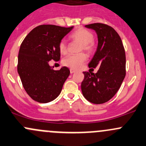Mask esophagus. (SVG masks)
Segmentation results:
<instances>
[{
	"label": "esophagus",
	"mask_w": 146,
	"mask_h": 146,
	"mask_svg": "<svg viewBox=\"0 0 146 146\" xmlns=\"http://www.w3.org/2000/svg\"><path fill=\"white\" fill-rule=\"evenodd\" d=\"M75 72H76V70H74V69H70V73H75Z\"/></svg>",
	"instance_id": "34e87169"
}]
</instances>
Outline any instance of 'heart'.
Segmentation results:
<instances>
[{
  "label": "heart",
  "mask_w": 146,
  "mask_h": 146,
  "mask_svg": "<svg viewBox=\"0 0 146 146\" xmlns=\"http://www.w3.org/2000/svg\"><path fill=\"white\" fill-rule=\"evenodd\" d=\"M70 38L73 40H76L82 43L80 50H86L88 53H91L94 48L93 44V34L88 30L85 28H80L77 30L70 35ZM59 50L63 54L67 53L68 48L67 44L64 40H62L59 44ZM86 55L84 53H78V54H72L66 56L63 60V63L64 66L73 69L78 68L86 60Z\"/></svg>",
  "instance_id": "1"
}]
</instances>
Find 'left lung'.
Here are the masks:
<instances>
[{
    "label": "left lung",
    "instance_id": "8db88e82",
    "mask_svg": "<svg viewBox=\"0 0 146 146\" xmlns=\"http://www.w3.org/2000/svg\"><path fill=\"white\" fill-rule=\"evenodd\" d=\"M85 27L97 34L98 47L88 66L99 69L96 73L83 72L82 93L90 103L101 104L115 96L125 78V50L121 37L112 27L99 23Z\"/></svg>",
    "mask_w": 146,
    "mask_h": 146
}]
</instances>
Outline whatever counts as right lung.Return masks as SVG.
Returning a JSON list of instances; mask_svg holds the SVG:
<instances>
[{
    "label": "right lung",
    "mask_w": 146,
    "mask_h": 146,
    "mask_svg": "<svg viewBox=\"0 0 146 146\" xmlns=\"http://www.w3.org/2000/svg\"><path fill=\"white\" fill-rule=\"evenodd\" d=\"M73 28V26L39 25L33 28L21 43L18 73L24 89L33 100L46 103L60 95L70 70L64 66L54 70L48 62L60 60L59 44Z\"/></svg>",
    "instance_id": "obj_1"
}]
</instances>
